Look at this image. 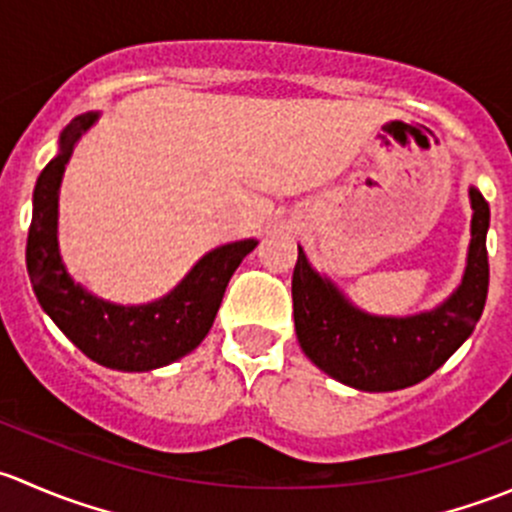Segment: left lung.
Segmentation results:
<instances>
[{
	"label": "left lung",
	"mask_w": 512,
	"mask_h": 512,
	"mask_svg": "<svg viewBox=\"0 0 512 512\" xmlns=\"http://www.w3.org/2000/svg\"><path fill=\"white\" fill-rule=\"evenodd\" d=\"M473 218L461 285L441 304L409 317H384L359 309L327 275L309 265L297 247L292 275L294 332L314 366L359 391H396L441 369L473 334L488 297L485 235L490 208L478 188H468Z\"/></svg>",
	"instance_id": "8db88e82"
}]
</instances>
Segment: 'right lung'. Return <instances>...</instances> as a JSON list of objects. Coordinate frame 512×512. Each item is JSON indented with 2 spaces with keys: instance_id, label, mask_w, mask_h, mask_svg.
<instances>
[{
  "instance_id": "obj_1",
  "label": "right lung",
  "mask_w": 512,
  "mask_h": 512,
  "mask_svg": "<svg viewBox=\"0 0 512 512\" xmlns=\"http://www.w3.org/2000/svg\"><path fill=\"white\" fill-rule=\"evenodd\" d=\"M98 116L81 113L61 131L59 153L36 180L27 270L41 309L91 361L118 371H153L183 359L208 337L232 272L257 240L215 247L168 294L148 304L106 302L74 282L59 252V188L76 143Z\"/></svg>"
}]
</instances>
